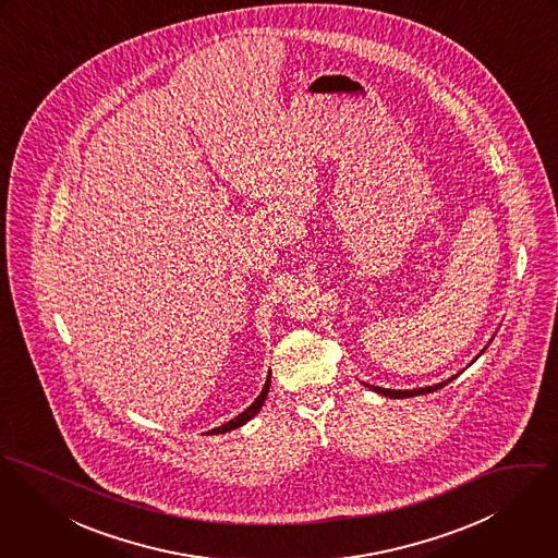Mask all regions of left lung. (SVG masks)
I'll return each mask as SVG.
<instances>
[{
	"label": "left lung",
	"mask_w": 558,
	"mask_h": 558,
	"mask_svg": "<svg viewBox=\"0 0 558 558\" xmlns=\"http://www.w3.org/2000/svg\"><path fill=\"white\" fill-rule=\"evenodd\" d=\"M484 353V351H482ZM480 353V355H482ZM477 355V357H480ZM475 357V360H477ZM473 360V362H475ZM458 374H453V376H449L447 380H442V383H436V385H428V387H420V389H385V387H374V385H368L366 383V387H371L372 391H376V393H380V396H387V398H413V396H424V393H433L436 389H440V387H445L449 380H453Z\"/></svg>",
	"instance_id": "8db88e82"
}]
</instances>
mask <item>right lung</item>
<instances>
[{"label": "right lung", "instance_id": "right-lung-1", "mask_svg": "<svg viewBox=\"0 0 558 558\" xmlns=\"http://www.w3.org/2000/svg\"><path fill=\"white\" fill-rule=\"evenodd\" d=\"M269 385H271V374L267 376V380H265V385H263L260 393L256 396V400L250 404L248 409H246L244 413H240V415H238V417H233L231 422H227V424H222V426H218V428H214V430H209L207 434L231 433V430H235V428L244 426L246 422H250V420L260 411V407L265 404V398H267V393H269Z\"/></svg>", "mask_w": 558, "mask_h": 558}]
</instances>
